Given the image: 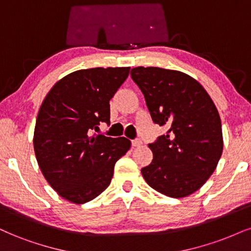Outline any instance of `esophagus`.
Here are the masks:
<instances>
[{
	"label": "esophagus",
	"instance_id": "34e87169",
	"mask_svg": "<svg viewBox=\"0 0 251 251\" xmlns=\"http://www.w3.org/2000/svg\"><path fill=\"white\" fill-rule=\"evenodd\" d=\"M131 144H132V147H134V148H138V147H141V145H142V141L141 140H134L131 142Z\"/></svg>",
	"mask_w": 251,
	"mask_h": 251
}]
</instances>
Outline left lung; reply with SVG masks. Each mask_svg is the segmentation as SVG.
<instances>
[{"mask_svg": "<svg viewBox=\"0 0 251 251\" xmlns=\"http://www.w3.org/2000/svg\"><path fill=\"white\" fill-rule=\"evenodd\" d=\"M130 75L153 122L170 128L149 144L153 159L141 170L142 176L164 196H190L211 177L224 149L214 102L196 79L180 71L138 66Z\"/></svg>", "mask_w": 251, "mask_h": 251, "instance_id": "left-lung-1", "label": "left lung"}]
</instances>
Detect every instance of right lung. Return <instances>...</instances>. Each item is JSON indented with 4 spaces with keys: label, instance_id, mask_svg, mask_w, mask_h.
Here are the masks:
<instances>
[{
    "label": "right lung",
    "instance_id": "add662e5",
    "mask_svg": "<svg viewBox=\"0 0 251 251\" xmlns=\"http://www.w3.org/2000/svg\"><path fill=\"white\" fill-rule=\"evenodd\" d=\"M130 67L79 70L58 80L37 116L33 149L40 171L63 199L88 202L109 186L114 166L130 149L126 137L91 135L109 123V101Z\"/></svg>",
    "mask_w": 251,
    "mask_h": 251
}]
</instances>
